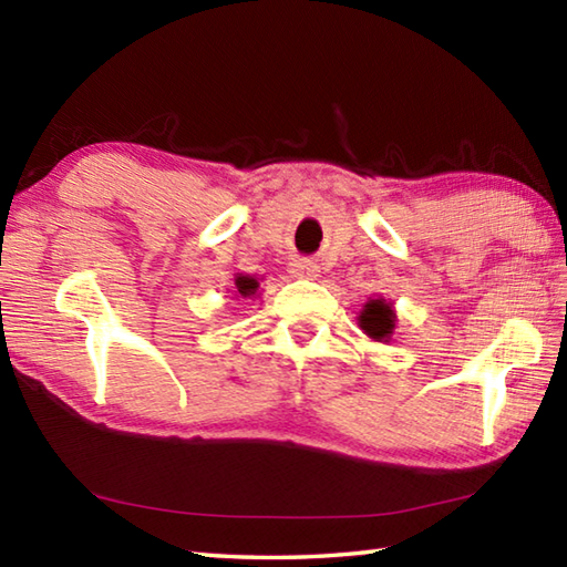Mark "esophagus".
<instances>
[{
    "label": "esophagus",
    "mask_w": 567,
    "mask_h": 567,
    "mask_svg": "<svg viewBox=\"0 0 567 567\" xmlns=\"http://www.w3.org/2000/svg\"><path fill=\"white\" fill-rule=\"evenodd\" d=\"M290 275L292 277H315L317 275V262L295 260V262H290Z\"/></svg>",
    "instance_id": "34e87169"
}]
</instances>
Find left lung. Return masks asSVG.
<instances>
[{"mask_svg": "<svg viewBox=\"0 0 567 567\" xmlns=\"http://www.w3.org/2000/svg\"><path fill=\"white\" fill-rule=\"evenodd\" d=\"M358 327L368 339L390 343L394 327H396V315L392 309V302L382 297H370L358 315Z\"/></svg>", "mask_w": 567, "mask_h": 567, "instance_id": "obj_1", "label": "left lung"}]
</instances>
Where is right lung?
<instances>
[{
  "instance_id": "1",
  "label": "right lung",
  "mask_w": 567,
  "mask_h": 567,
  "mask_svg": "<svg viewBox=\"0 0 567 567\" xmlns=\"http://www.w3.org/2000/svg\"><path fill=\"white\" fill-rule=\"evenodd\" d=\"M234 285H236V297H256L260 287L256 275H244V272H236Z\"/></svg>"
}]
</instances>
